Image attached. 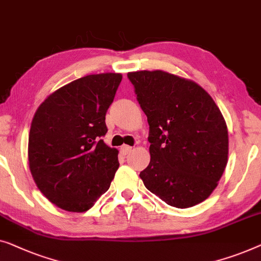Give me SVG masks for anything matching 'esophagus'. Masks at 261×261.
<instances>
[{
    "label": "esophagus",
    "instance_id": "34e87169",
    "mask_svg": "<svg viewBox=\"0 0 261 261\" xmlns=\"http://www.w3.org/2000/svg\"><path fill=\"white\" fill-rule=\"evenodd\" d=\"M131 150H132V148L129 145H123L122 148H120V151H122L123 155H127V153H130Z\"/></svg>",
    "mask_w": 261,
    "mask_h": 261
}]
</instances>
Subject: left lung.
Segmentation results:
<instances>
[{
  "mask_svg": "<svg viewBox=\"0 0 261 261\" xmlns=\"http://www.w3.org/2000/svg\"><path fill=\"white\" fill-rule=\"evenodd\" d=\"M149 123L150 163L139 177L167 204L189 208L213 193L225 171L228 131L202 87L163 71L127 73Z\"/></svg>",
  "mask_w": 261,
  "mask_h": 261,
  "instance_id": "left-lung-1",
  "label": "left lung"
}]
</instances>
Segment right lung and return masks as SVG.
Masks as SVG:
<instances>
[{"label": "right lung", "mask_w": 261, "mask_h": 261, "mask_svg": "<svg viewBox=\"0 0 261 261\" xmlns=\"http://www.w3.org/2000/svg\"><path fill=\"white\" fill-rule=\"evenodd\" d=\"M120 82L119 73L83 76L36 110L28 139L29 168L40 192L61 209L89 211L115 177L118 150L101 138Z\"/></svg>", "instance_id": "right-lung-1"}]
</instances>
